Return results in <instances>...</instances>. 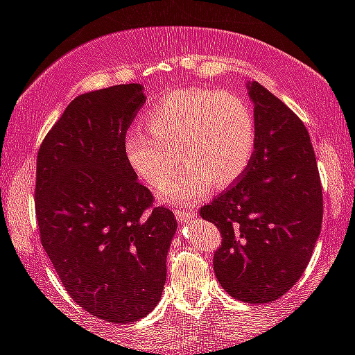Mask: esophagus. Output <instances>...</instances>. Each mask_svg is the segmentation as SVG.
<instances>
[{"label": "esophagus", "mask_w": 355, "mask_h": 355, "mask_svg": "<svg viewBox=\"0 0 355 355\" xmlns=\"http://www.w3.org/2000/svg\"><path fill=\"white\" fill-rule=\"evenodd\" d=\"M196 209H192V207H182V209H177L175 211V216H177L178 221H184V220H191V218L196 216Z\"/></svg>", "instance_id": "1"}]
</instances>
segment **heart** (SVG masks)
<instances>
[{"instance_id":"heart-1","label":"heart","mask_w":355,"mask_h":355,"mask_svg":"<svg viewBox=\"0 0 355 355\" xmlns=\"http://www.w3.org/2000/svg\"><path fill=\"white\" fill-rule=\"evenodd\" d=\"M146 130L130 128L121 151L132 173L156 189L173 167L178 151L182 164L164 184L159 199L178 204L225 189L249 168L257 142L252 108L227 91L180 89L159 99L142 116Z\"/></svg>"}]
</instances>
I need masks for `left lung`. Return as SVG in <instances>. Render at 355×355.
<instances>
[{
    "label": "left lung",
    "mask_w": 355,
    "mask_h": 355,
    "mask_svg": "<svg viewBox=\"0 0 355 355\" xmlns=\"http://www.w3.org/2000/svg\"><path fill=\"white\" fill-rule=\"evenodd\" d=\"M257 142L245 173L200 216L221 232L213 268L235 299L266 304L302 277L323 221V192L311 137L300 118L264 89L247 82Z\"/></svg>",
    "instance_id": "8db88e82"
}]
</instances>
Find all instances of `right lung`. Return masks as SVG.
Returning a JSON list of instances; mask_svg holds the SVG:
<instances>
[{
	"instance_id": "obj_1",
	"label": "right lung",
	"mask_w": 355,
	"mask_h": 355,
	"mask_svg": "<svg viewBox=\"0 0 355 355\" xmlns=\"http://www.w3.org/2000/svg\"><path fill=\"white\" fill-rule=\"evenodd\" d=\"M146 103L141 84L77 96L37 153L41 244L68 295L110 323L151 313L166 282L177 220L137 182L121 151Z\"/></svg>"
}]
</instances>
